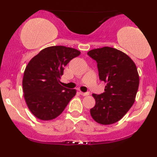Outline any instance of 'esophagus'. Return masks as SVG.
Wrapping results in <instances>:
<instances>
[{"label": "esophagus", "mask_w": 157, "mask_h": 157, "mask_svg": "<svg viewBox=\"0 0 157 157\" xmlns=\"http://www.w3.org/2000/svg\"><path fill=\"white\" fill-rule=\"evenodd\" d=\"M80 94L82 95V96H88V95H89V91H87V92H82V91H80Z\"/></svg>", "instance_id": "obj_1"}]
</instances>
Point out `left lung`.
<instances>
[{
  "label": "left lung",
  "mask_w": 157,
  "mask_h": 157,
  "mask_svg": "<svg viewBox=\"0 0 157 157\" xmlns=\"http://www.w3.org/2000/svg\"><path fill=\"white\" fill-rule=\"evenodd\" d=\"M87 54L96 60L100 80L106 83L105 92L93 94L96 104L90 113L98 123H115L135 101L140 84L137 68L128 56L114 48L104 46Z\"/></svg>",
  "instance_id": "left-lung-1"
}]
</instances>
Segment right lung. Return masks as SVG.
<instances>
[{"label":"right lung","instance_id":"add662e5","mask_svg":"<svg viewBox=\"0 0 157 157\" xmlns=\"http://www.w3.org/2000/svg\"><path fill=\"white\" fill-rule=\"evenodd\" d=\"M80 52L63 46L47 47L35 56L25 69L24 98L31 112L42 120H53L63 111L76 90L60 85L64 67Z\"/></svg>","mask_w":157,"mask_h":157}]
</instances>
